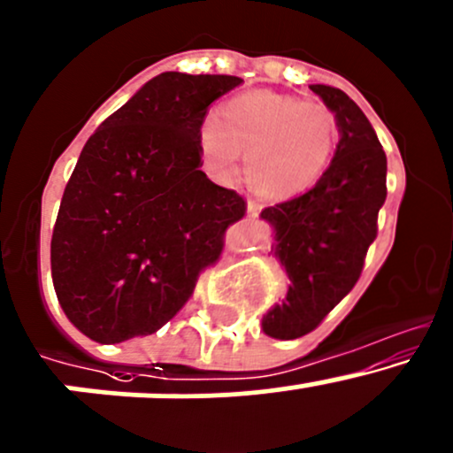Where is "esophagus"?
I'll return each instance as SVG.
<instances>
[{"label":"esophagus","mask_w":453,"mask_h":453,"mask_svg":"<svg viewBox=\"0 0 453 453\" xmlns=\"http://www.w3.org/2000/svg\"><path fill=\"white\" fill-rule=\"evenodd\" d=\"M263 203L260 202H256V199H251V202H247V214H250V217H256V214H260L263 212Z\"/></svg>","instance_id":"esophagus-1"}]
</instances>
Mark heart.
Masks as SVG:
<instances>
[{"label": "heart", "instance_id": "1", "mask_svg": "<svg viewBox=\"0 0 453 453\" xmlns=\"http://www.w3.org/2000/svg\"><path fill=\"white\" fill-rule=\"evenodd\" d=\"M339 119L319 102L250 90L227 99L206 119L199 145L219 178H232L245 156L250 187L265 197H288L311 188L330 165Z\"/></svg>", "mask_w": 453, "mask_h": 453}]
</instances>
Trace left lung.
Wrapping results in <instances>:
<instances>
[{
	"label": "left lung",
	"instance_id": "8db88e82",
	"mask_svg": "<svg viewBox=\"0 0 453 453\" xmlns=\"http://www.w3.org/2000/svg\"><path fill=\"white\" fill-rule=\"evenodd\" d=\"M311 88L339 119L334 158L311 190L260 212L290 280L287 299L263 317L265 334L282 341L312 332L356 287L387 199V154L369 119L341 88Z\"/></svg>",
	"mask_w": 453,
	"mask_h": 453
}]
</instances>
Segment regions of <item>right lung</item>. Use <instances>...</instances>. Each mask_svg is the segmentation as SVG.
I'll list each match as a JSON object with an SVG mask.
<instances>
[{
	"instance_id": "add662e5",
	"label": "right lung",
	"mask_w": 453,
	"mask_h": 453,
	"mask_svg": "<svg viewBox=\"0 0 453 453\" xmlns=\"http://www.w3.org/2000/svg\"><path fill=\"white\" fill-rule=\"evenodd\" d=\"M236 75H156L84 145L51 234V278L71 323L97 342L154 334L245 217L202 171L199 130Z\"/></svg>"
}]
</instances>
